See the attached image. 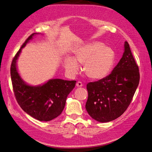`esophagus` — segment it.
Wrapping results in <instances>:
<instances>
[{
    "instance_id": "34e87169",
    "label": "esophagus",
    "mask_w": 152,
    "mask_h": 152,
    "mask_svg": "<svg viewBox=\"0 0 152 152\" xmlns=\"http://www.w3.org/2000/svg\"><path fill=\"white\" fill-rule=\"evenodd\" d=\"M76 86L78 87V88H80V87H82L83 86V83L80 81H78L77 83H76Z\"/></svg>"
}]
</instances>
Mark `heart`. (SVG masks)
<instances>
[{
	"label": "heart",
	"instance_id": "heart-1",
	"mask_svg": "<svg viewBox=\"0 0 152 152\" xmlns=\"http://www.w3.org/2000/svg\"><path fill=\"white\" fill-rule=\"evenodd\" d=\"M114 61V52L113 50L102 46L99 42H92L77 51L74 59H66L64 67L70 75H75L80 69L77 63L84 64V70L87 76L99 80L108 75Z\"/></svg>",
	"mask_w": 152,
	"mask_h": 152
}]
</instances>
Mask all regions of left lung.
<instances>
[{
    "mask_svg": "<svg viewBox=\"0 0 152 152\" xmlns=\"http://www.w3.org/2000/svg\"><path fill=\"white\" fill-rule=\"evenodd\" d=\"M139 81L138 66L129 44L125 42L123 56L111 73L86 86L88 98L86 109L89 115L100 122L120 117L129 106Z\"/></svg>",
    "mask_w": 152,
    "mask_h": 152,
    "instance_id": "1",
    "label": "left lung"
}]
</instances>
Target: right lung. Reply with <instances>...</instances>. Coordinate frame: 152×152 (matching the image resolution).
<instances>
[{
    "label": "right lung",
    "mask_w": 152,
    "mask_h": 152,
    "mask_svg": "<svg viewBox=\"0 0 152 152\" xmlns=\"http://www.w3.org/2000/svg\"><path fill=\"white\" fill-rule=\"evenodd\" d=\"M35 34L27 38L13 58L10 66L12 84L16 100L26 113L38 121H50L61 114L66 98L75 88L76 81L54 79L37 87L23 81L18 73L16 61L22 48Z\"/></svg>",
    "instance_id": "1"
}]
</instances>
